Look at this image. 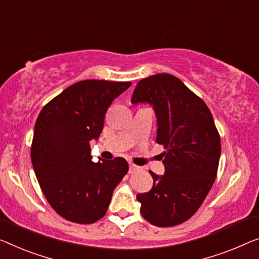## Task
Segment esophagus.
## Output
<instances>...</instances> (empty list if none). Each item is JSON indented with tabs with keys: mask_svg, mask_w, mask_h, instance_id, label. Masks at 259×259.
<instances>
[{
	"mask_svg": "<svg viewBox=\"0 0 259 259\" xmlns=\"http://www.w3.org/2000/svg\"><path fill=\"white\" fill-rule=\"evenodd\" d=\"M137 169H140V167L136 166V165H134V164H130V165H129V173L136 172Z\"/></svg>",
	"mask_w": 259,
	"mask_h": 259,
	"instance_id": "obj_1",
	"label": "esophagus"
}]
</instances>
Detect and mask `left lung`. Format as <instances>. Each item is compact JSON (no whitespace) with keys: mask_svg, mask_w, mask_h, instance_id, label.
Instances as JSON below:
<instances>
[{"mask_svg":"<svg viewBox=\"0 0 259 259\" xmlns=\"http://www.w3.org/2000/svg\"><path fill=\"white\" fill-rule=\"evenodd\" d=\"M131 102L153 106L156 142L165 149V175L150 171L152 188L137 194L141 214L153 226H178L199 209L218 175L221 140L213 115L201 98L168 73L142 79Z\"/></svg>","mask_w":259,"mask_h":259,"instance_id":"8db88e82","label":"left lung"}]
</instances>
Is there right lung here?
I'll list each match as a JSON object with an SVG mask.
<instances>
[{
	"mask_svg": "<svg viewBox=\"0 0 259 259\" xmlns=\"http://www.w3.org/2000/svg\"><path fill=\"white\" fill-rule=\"evenodd\" d=\"M130 81L82 80L43 107L34 124L31 161L48 202L67 221L90 225L105 216L115 187L128 173L124 158L92 161L111 102Z\"/></svg>",
	"mask_w": 259,
	"mask_h": 259,
	"instance_id": "right-lung-1",
	"label": "right lung"
}]
</instances>
